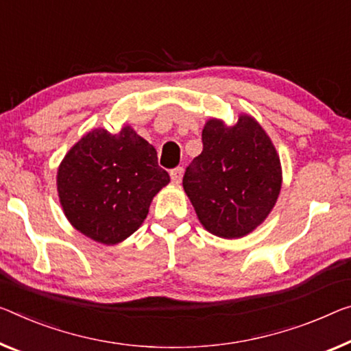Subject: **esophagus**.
<instances>
[{
	"label": "esophagus",
	"mask_w": 351,
	"mask_h": 351,
	"mask_svg": "<svg viewBox=\"0 0 351 351\" xmlns=\"http://www.w3.org/2000/svg\"><path fill=\"white\" fill-rule=\"evenodd\" d=\"M182 177H183L182 168H176L171 171V180H172V183H176V185H179V183L182 182Z\"/></svg>",
	"instance_id": "34e87169"
}]
</instances>
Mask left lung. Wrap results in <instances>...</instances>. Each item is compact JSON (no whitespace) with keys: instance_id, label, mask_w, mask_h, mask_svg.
Listing matches in <instances>:
<instances>
[{"instance_id":"left-lung-1","label":"left lung","mask_w":351,"mask_h":351,"mask_svg":"<svg viewBox=\"0 0 351 351\" xmlns=\"http://www.w3.org/2000/svg\"><path fill=\"white\" fill-rule=\"evenodd\" d=\"M202 144L183 176V190L204 229L221 239H241L267 219L281 193L276 147L245 112L234 125L208 119Z\"/></svg>"}]
</instances>
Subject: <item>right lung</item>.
<instances>
[{
	"label": "right lung",
	"instance_id": "obj_1",
	"mask_svg": "<svg viewBox=\"0 0 351 351\" xmlns=\"http://www.w3.org/2000/svg\"><path fill=\"white\" fill-rule=\"evenodd\" d=\"M169 183L157 150L130 125L94 128L58 168V196L69 223L90 240L117 245L139 229L150 202Z\"/></svg>",
	"mask_w": 351,
	"mask_h": 351
}]
</instances>
